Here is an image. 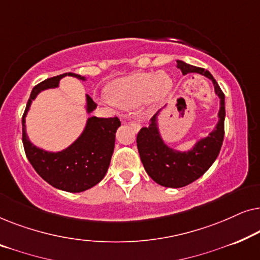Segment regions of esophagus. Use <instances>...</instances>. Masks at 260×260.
<instances>
[{
  "instance_id": "obj_1",
  "label": "esophagus",
  "mask_w": 260,
  "mask_h": 260,
  "mask_svg": "<svg viewBox=\"0 0 260 260\" xmlns=\"http://www.w3.org/2000/svg\"><path fill=\"white\" fill-rule=\"evenodd\" d=\"M124 122H126V123H129L131 126L134 127L135 130H138L141 127V125H140V123L137 122V120H131V119H129V118H126V119H124Z\"/></svg>"
}]
</instances>
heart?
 <instances>
[{
  "label": "heart",
  "mask_w": 260,
  "mask_h": 260,
  "mask_svg": "<svg viewBox=\"0 0 260 260\" xmlns=\"http://www.w3.org/2000/svg\"><path fill=\"white\" fill-rule=\"evenodd\" d=\"M172 79L165 73H135L109 85L106 93L120 108H135L149 98L161 101L172 90Z\"/></svg>",
  "instance_id": "obj_1"
}]
</instances>
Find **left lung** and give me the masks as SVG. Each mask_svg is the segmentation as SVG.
I'll return each instance as SVG.
<instances>
[{"label":"left lung","instance_id":"left-lung-1","mask_svg":"<svg viewBox=\"0 0 260 260\" xmlns=\"http://www.w3.org/2000/svg\"><path fill=\"white\" fill-rule=\"evenodd\" d=\"M177 67L183 74L197 72L209 78L214 84L216 94L220 98L219 123L215 130L195 145L188 152L174 151L167 147L159 137L155 125V117L148 127H142L137 134V149L145 172L163 187L180 188L188 186L207 172L218 157L225 135V94L207 70L195 67L183 61H177Z\"/></svg>","mask_w":260,"mask_h":260}]
</instances>
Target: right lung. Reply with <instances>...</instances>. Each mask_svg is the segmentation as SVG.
I'll use <instances>...</instances> for the list:
<instances>
[{"label":"right lung","mask_w":260,"mask_h":260,"mask_svg":"<svg viewBox=\"0 0 260 260\" xmlns=\"http://www.w3.org/2000/svg\"><path fill=\"white\" fill-rule=\"evenodd\" d=\"M65 76L67 73L48 78L35 85L31 90L22 116V143L28 161L46 182L58 189L79 193L95 186L105 176L115 148V134L120 125V120L116 116L109 118L93 116L88 119L84 134L66 150L52 154L35 148L27 138L24 117L39 92L56 87L59 80ZM69 76L85 80L79 74L69 73ZM95 106L97 104L87 94V111L91 112Z\"/></svg>","instance_id":"add662e5"}]
</instances>
